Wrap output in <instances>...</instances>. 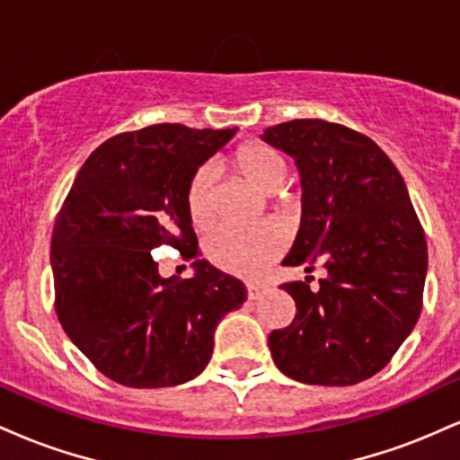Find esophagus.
<instances>
[{"mask_svg": "<svg viewBox=\"0 0 460 460\" xmlns=\"http://www.w3.org/2000/svg\"><path fill=\"white\" fill-rule=\"evenodd\" d=\"M263 292H266V285H261V283H248L246 285V296H248V300L261 298Z\"/></svg>", "mask_w": 460, "mask_h": 460, "instance_id": "esophagus-1", "label": "esophagus"}]
</instances>
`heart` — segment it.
<instances>
[{
    "label": "heart",
    "mask_w": 460,
    "mask_h": 460,
    "mask_svg": "<svg viewBox=\"0 0 460 460\" xmlns=\"http://www.w3.org/2000/svg\"><path fill=\"white\" fill-rule=\"evenodd\" d=\"M231 164L246 181H251L263 194H270L277 212L294 214L300 200L296 194L283 188L288 177V162L272 146L263 142H244L234 151ZM186 209L190 223L205 229L216 216V175L209 166H200L190 177L186 188ZM208 257L220 270L237 277H257L268 263L281 252V235L270 225L237 229L220 226L208 237Z\"/></svg>",
    "instance_id": "heart-1"
}]
</instances>
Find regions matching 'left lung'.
<instances>
[{"mask_svg": "<svg viewBox=\"0 0 460 460\" xmlns=\"http://www.w3.org/2000/svg\"><path fill=\"white\" fill-rule=\"evenodd\" d=\"M261 138L294 157L303 186V218L283 266L324 270L318 292L314 277L281 285L296 315L270 332V355L300 383L366 381L421 314L429 251L404 179L376 142L329 120H289Z\"/></svg>", "mask_w": 460, "mask_h": 460, "instance_id": "left-lung-1", "label": "left lung"}]
</instances>
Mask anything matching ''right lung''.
Masks as SVG:
<instances>
[{
  "instance_id": "add662e5",
  "label": "right lung",
  "mask_w": 460,
  "mask_h": 460,
  "mask_svg": "<svg viewBox=\"0 0 460 460\" xmlns=\"http://www.w3.org/2000/svg\"><path fill=\"white\" fill-rule=\"evenodd\" d=\"M234 129L162 123L105 140L79 168L51 235L56 314L103 376L136 389L192 381L214 331L246 288L205 260L186 209L190 177ZM194 261L192 279H164L153 247Z\"/></svg>"
}]
</instances>
